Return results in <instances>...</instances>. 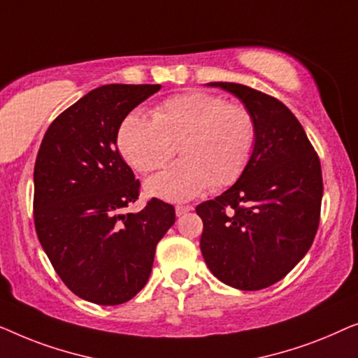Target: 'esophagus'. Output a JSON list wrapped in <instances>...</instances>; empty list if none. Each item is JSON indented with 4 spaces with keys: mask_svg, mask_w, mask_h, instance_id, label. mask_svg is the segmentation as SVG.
I'll return each mask as SVG.
<instances>
[{
    "mask_svg": "<svg viewBox=\"0 0 358 358\" xmlns=\"http://www.w3.org/2000/svg\"><path fill=\"white\" fill-rule=\"evenodd\" d=\"M189 210H193V206H189V204H178L177 208H175V213H177V215L180 217V215H183V214H186V213H189Z\"/></svg>",
    "mask_w": 358,
    "mask_h": 358,
    "instance_id": "34e87169",
    "label": "esophagus"
}]
</instances>
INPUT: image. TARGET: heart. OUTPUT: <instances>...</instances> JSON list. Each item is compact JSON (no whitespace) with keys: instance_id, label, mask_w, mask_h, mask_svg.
<instances>
[{"instance_id":"heart-1","label":"heart","mask_w":358,"mask_h":358,"mask_svg":"<svg viewBox=\"0 0 358 358\" xmlns=\"http://www.w3.org/2000/svg\"><path fill=\"white\" fill-rule=\"evenodd\" d=\"M117 145L141 173L162 169L178 145L183 157L150 178L145 188L157 198L186 201L241 177L256 145V122L243 105L194 90L165 99L154 108L152 118L128 113L120 123Z\"/></svg>"}]
</instances>
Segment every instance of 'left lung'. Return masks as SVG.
<instances>
[{
    "instance_id": "obj_1",
    "label": "left lung",
    "mask_w": 358,
    "mask_h": 358,
    "mask_svg": "<svg viewBox=\"0 0 358 358\" xmlns=\"http://www.w3.org/2000/svg\"><path fill=\"white\" fill-rule=\"evenodd\" d=\"M253 113L256 145L236 183L196 206L201 253L215 278L240 290L284 279L313 243L320 225V157L295 115L273 95L235 83H209Z\"/></svg>"
}]
</instances>
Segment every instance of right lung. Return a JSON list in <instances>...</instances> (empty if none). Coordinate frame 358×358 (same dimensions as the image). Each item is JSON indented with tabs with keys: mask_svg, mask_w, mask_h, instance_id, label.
Listing matches in <instances>:
<instances>
[{
	"mask_svg": "<svg viewBox=\"0 0 358 358\" xmlns=\"http://www.w3.org/2000/svg\"><path fill=\"white\" fill-rule=\"evenodd\" d=\"M159 84H107L59 113L40 144L34 169V222L53 269L73 294L120 305L149 280L155 246L175 224L157 198L122 214L141 183L117 148L123 118Z\"/></svg>",
	"mask_w": 358,
	"mask_h": 358,
	"instance_id": "1",
	"label": "right lung"
}]
</instances>
